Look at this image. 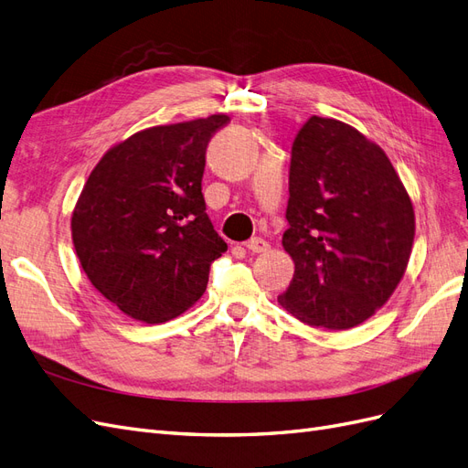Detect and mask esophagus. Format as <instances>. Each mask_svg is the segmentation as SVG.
Returning <instances> with one entry per match:
<instances>
[{"mask_svg": "<svg viewBox=\"0 0 468 468\" xmlns=\"http://www.w3.org/2000/svg\"><path fill=\"white\" fill-rule=\"evenodd\" d=\"M244 246H246L251 253H261V251H267V250H269V242H265V239L260 238V236L248 239V242H246Z\"/></svg>", "mask_w": 468, "mask_h": 468, "instance_id": "obj_1", "label": "esophagus"}]
</instances>
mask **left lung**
<instances>
[{
    "label": "left lung",
    "instance_id": "1",
    "mask_svg": "<svg viewBox=\"0 0 468 468\" xmlns=\"http://www.w3.org/2000/svg\"><path fill=\"white\" fill-rule=\"evenodd\" d=\"M287 220L294 275L277 301L308 325L363 324L404 277L412 201L385 150L342 121L314 115L296 134Z\"/></svg>",
    "mask_w": 468,
    "mask_h": 468
}]
</instances>
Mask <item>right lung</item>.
I'll list each match as a JSON object with an SVG mask.
<instances>
[{"label": "right lung", "mask_w": 468, "mask_h": 468, "mask_svg": "<svg viewBox=\"0 0 468 468\" xmlns=\"http://www.w3.org/2000/svg\"><path fill=\"white\" fill-rule=\"evenodd\" d=\"M207 119L144 129L105 152L72 212V239L91 285L121 313L167 322L201 299L210 263L226 251L201 181L212 134Z\"/></svg>", "instance_id": "right-lung-1"}]
</instances>
